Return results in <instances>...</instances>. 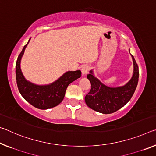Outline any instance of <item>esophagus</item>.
Masks as SVG:
<instances>
[{
  "label": "esophagus",
  "instance_id": "esophagus-1",
  "mask_svg": "<svg viewBox=\"0 0 156 156\" xmlns=\"http://www.w3.org/2000/svg\"><path fill=\"white\" fill-rule=\"evenodd\" d=\"M90 70V66L87 65H85L82 67V69H81V71H82V74L83 76H85L86 74L87 73V72Z\"/></svg>",
  "mask_w": 156,
  "mask_h": 156
}]
</instances>
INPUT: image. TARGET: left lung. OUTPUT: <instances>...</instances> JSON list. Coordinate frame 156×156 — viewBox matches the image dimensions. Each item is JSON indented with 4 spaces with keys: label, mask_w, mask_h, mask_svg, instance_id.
<instances>
[{
    "label": "left lung",
    "mask_w": 156,
    "mask_h": 156,
    "mask_svg": "<svg viewBox=\"0 0 156 156\" xmlns=\"http://www.w3.org/2000/svg\"><path fill=\"white\" fill-rule=\"evenodd\" d=\"M130 51V49H129ZM133 62L132 78L124 85L112 87L101 83L90 71L87 78L91 83V90L85 97L88 107L96 112L111 114L123 107L130 100L137 87L139 80V68L131 55Z\"/></svg>",
    "instance_id": "8db88e82"
}]
</instances>
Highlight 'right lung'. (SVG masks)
I'll use <instances>...</instances> for the list:
<instances>
[{"instance_id": "right-lung-1", "label": "right lung", "mask_w": 156, "mask_h": 156, "mask_svg": "<svg viewBox=\"0 0 156 156\" xmlns=\"http://www.w3.org/2000/svg\"><path fill=\"white\" fill-rule=\"evenodd\" d=\"M28 43L19 54L16 63V79L19 92L23 98L38 109L46 110L55 107L62 101L69 84L81 76V71H66L60 78L48 85H39L25 78L21 69V60Z\"/></svg>"}]
</instances>
